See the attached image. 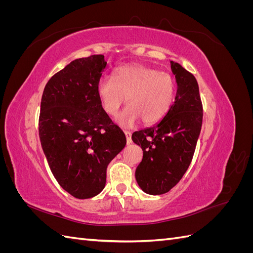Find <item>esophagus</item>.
Returning <instances> with one entry per match:
<instances>
[{
	"label": "esophagus",
	"mask_w": 253,
	"mask_h": 253,
	"mask_svg": "<svg viewBox=\"0 0 253 253\" xmlns=\"http://www.w3.org/2000/svg\"><path fill=\"white\" fill-rule=\"evenodd\" d=\"M125 134H126V143L127 144H129V143H132V134H131V132H127V131H126L125 132Z\"/></svg>",
	"instance_id": "34e87169"
}]
</instances>
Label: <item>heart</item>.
Returning a JSON list of instances; mask_svg holds the SVG:
<instances>
[{
  "instance_id": "obj_1",
  "label": "heart",
  "mask_w": 253,
  "mask_h": 253,
  "mask_svg": "<svg viewBox=\"0 0 253 253\" xmlns=\"http://www.w3.org/2000/svg\"><path fill=\"white\" fill-rule=\"evenodd\" d=\"M176 93V84L169 74L159 73L142 64L122 66L114 78L98 81L97 94L103 111L116 114L126 97L128 105L116 118L121 126H128L141 119L152 125L162 120L170 111Z\"/></svg>"
}]
</instances>
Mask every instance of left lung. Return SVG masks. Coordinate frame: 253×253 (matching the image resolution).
Instances as JSON below:
<instances>
[{
	"mask_svg": "<svg viewBox=\"0 0 253 253\" xmlns=\"http://www.w3.org/2000/svg\"><path fill=\"white\" fill-rule=\"evenodd\" d=\"M171 70L177 91L170 111L156 125L132 135L143 151L135 177L143 192L151 195L169 192L181 179L202 129L203 105L195 77L173 61Z\"/></svg>",
	"mask_w": 253,
	"mask_h": 253,
	"instance_id": "1",
	"label": "left lung"
}]
</instances>
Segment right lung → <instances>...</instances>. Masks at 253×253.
Returning a JSON list of instances; mask_svg holds the SVG:
<instances>
[{"label": "right lung", "mask_w": 253, "mask_h": 253, "mask_svg": "<svg viewBox=\"0 0 253 253\" xmlns=\"http://www.w3.org/2000/svg\"><path fill=\"white\" fill-rule=\"evenodd\" d=\"M105 66L103 55L76 59L52 76L42 95L43 152L59 185L79 200L104 189L106 168L126 143L97 94Z\"/></svg>", "instance_id": "1"}]
</instances>
